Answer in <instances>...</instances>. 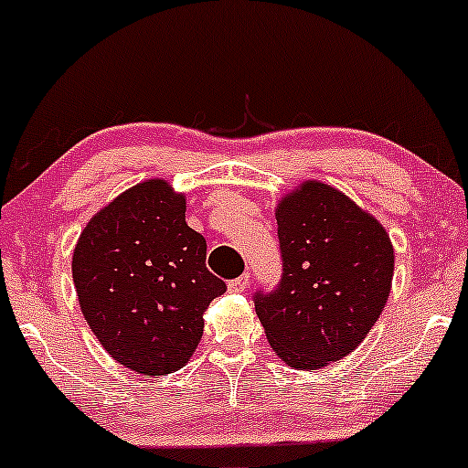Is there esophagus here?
<instances>
[{"label": "esophagus", "mask_w": 468, "mask_h": 468, "mask_svg": "<svg viewBox=\"0 0 468 468\" xmlns=\"http://www.w3.org/2000/svg\"><path fill=\"white\" fill-rule=\"evenodd\" d=\"M249 283H251V277H249V272H245V275L232 279V282L228 283V290L229 292H245V290L249 288Z\"/></svg>", "instance_id": "1"}]
</instances>
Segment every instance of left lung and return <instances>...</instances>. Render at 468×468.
<instances>
[{
  "label": "left lung",
  "mask_w": 468,
  "mask_h": 468,
  "mask_svg": "<svg viewBox=\"0 0 468 468\" xmlns=\"http://www.w3.org/2000/svg\"><path fill=\"white\" fill-rule=\"evenodd\" d=\"M283 275L256 294V314L279 359L320 369L359 346L391 292L387 229L335 186L305 180L279 199Z\"/></svg>",
  "instance_id": "1"
}]
</instances>
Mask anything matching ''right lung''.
Here are the masks:
<instances>
[{
    "label": "right lung",
    "instance_id": "obj_1",
    "mask_svg": "<svg viewBox=\"0 0 468 468\" xmlns=\"http://www.w3.org/2000/svg\"><path fill=\"white\" fill-rule=\"evenodd\" d=\"M185 212V193L167 180L139 182L96 212L72 251L83 318L120 366L144 376L186 366L204 312L226 292Z\"/></svg>",
    "mask_w": 468,
    "mask_h": 468
}]
</instances>
